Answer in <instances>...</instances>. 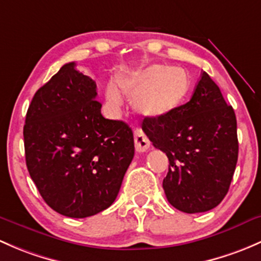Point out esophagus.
Returning a JSON list of instances; mask_svg holds the SVG:
<instances>
[{"label": "esophagus", "instance_id": "34e87169", "mask_svg": "<svg viewBox=\"0 0 261 261\" xmlns=\"http://www.w3.org/2000/svg\"><path fill=\"white\" fill-rule=\"evenodd\" d=\"M134 141H135V149L138 152H145L146 150H149V139L146 138V135L140 128H136L135 133H134Z\"/></svg>", "mask_w": 261, "mask_h": 261}]
</instances>
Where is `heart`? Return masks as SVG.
Here are the masks:
<instances>
[{"mask_svg": "<svg viewBox=\"0 0 261 261\" xmlns=\"http://www.w3.org/2000/svg\"><path fill=\"white\" fill-rule=\"evenodd\" d=\"M117 86L123 95L133 98V108L139 115L159 119L175 112L185 102L191 80L180 67L151 65L121 75L117 79ZM119 92L114 84L105 89L106 100L114 108L121 105Z\"/></svg>", "mask_w": 261, "mask_h": 261, "instance_id": "b5f03b06", "label": "heart"}]
</instances>
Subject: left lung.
<instances>
[{
    "mask_svg": "<svg viewBox=\"0 0 261 261\" xmlns=\"http://www.w3.org/2000/svg\"><path fill=\"white\" fill-rule=\"evenodd\" d=\"M142 130L169 159L163 188L172 206L195 214L223 201L238 163L237 117L206 72L189 102L167 116L149 119Z\"/></svg>",
    "mask_w": 261,
    "mask_h": 261,
    "instance_id": "obj_1",
    "label": "left lung"
}]
</instances>
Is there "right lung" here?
Here are the masks:
<instances>
[{"instance_id":"obj_1","label":"right lung","mask_w":261,"mask_h":261,"mask_svg":"<svg viewBox=\"0 0 261 261\" xmlns=\"http://www.w3.org/2000/svg\"><path fill=\"white\" fill-rule=\"evenodd\" d=\"M96 82L66 64L37 90L23 126L26 165L46 204L87 218L115 201L135 152L127 123L101 115Z\"/></svg>"}]
</instances>
